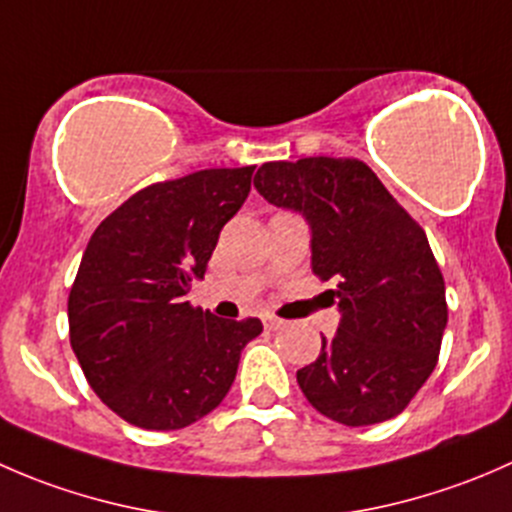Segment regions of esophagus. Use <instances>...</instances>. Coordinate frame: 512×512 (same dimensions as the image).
<instances>
[{"mask_svg":"<svg viewBox=\"0 0 512 512\" xmlns=\"http://www.w3.org/2000/svg\"><path fill=\"white\" fill-rule=\"evenodd\" d=\"M262 324H265V329H270V332H277V329L285 327V319L272 317V314H265V317H262Z\"/></svg>","mask_w":512,"mask_h":512,"instance_id":"1","label":"esophagus"}]
</instances>
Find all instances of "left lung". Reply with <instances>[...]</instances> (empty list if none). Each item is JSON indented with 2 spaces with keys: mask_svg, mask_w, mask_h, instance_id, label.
Segmentation results:
<instances>
[{
  "mask_svg": "<svg viewBox=\"0 0 512 512\" xmlns=\"http://www.w3.org/2000/svg\"><path fill=\"white\" fill-rule=\"evenodd\" d=\"M267 203L312 230V272L342 319L317 361L297 371L309 404L344 426L389 421L436 369L446 285L423 227L356 158L275 160L255 175Z\"/></svg>",
  "mask_w": 512,
  "mask_h": 512,
  "instance_id": "obj_1",
  "label": "left lung"
}]
</instances>
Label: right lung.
Segmentation results:
<instances>
[{"mask_svg":"<svg viewBox=\"0 0 512 512\" xmlns=\"http://www.w3.org/2000/svg\"><path fill=\"white\" fill-rule=\"evenodd\" d=\"M255 165L153 183L86 245L69 292L71 349L98 399L146 431L208 416L235 381L260 319H218L185 299L220 230L245 203Z\"/></svg>","mask_w":512,"mask_h":512,"instance_id":"right-lung-1","label":"right lung"}]
</instances>
